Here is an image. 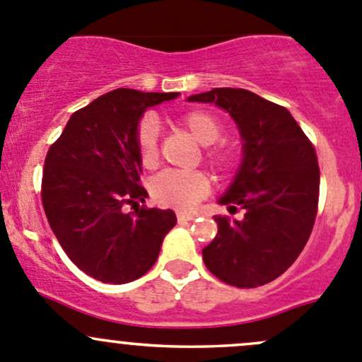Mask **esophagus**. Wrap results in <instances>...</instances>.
<instances>
[{
    "label": "esophagus",
    "mask_w": 362,
    "mask_h": 362,
    "mask_svg": "<svg viewBox=\"0 0 362 362\" xmlns=\"http://www.w3.org/2000/svg\"><path fill=\"white\" fill-rule=\"evenodd\" d=\"M176 216H177V221H180V223H182V221L193 220V218H195L197 214L195 213H182V211H180V213H177Z\"/></svg>",
    "instance_id": "obj_1"
}]
</instances>
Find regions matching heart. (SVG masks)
Here are the masks:
<instances>
[{
	"instance_id": "b5f03b06",
	"label": "heart",
	"mask_w": 362,
	"mask_h": 362,
	"mask_svg": "<svg viewBox=\"0 0 362 362\" xmlns=\"http://www.w3.org/2000/svg\"><path fill=\"white\" fill-rule=\"evenodd\" d=\"M180 123L199 144L207 146L204 156L218 174H227L241 162V149L234 142H218L223 124L209 110L192 109L181 114ZM214 146H211L210 144ZM135 146L142 165L151 169L158 163L160 124L153 114H144L135 127ZM209 177L200 170H163L151 180L149 189L156 202L176 209H189L209 193Z\"/></svg>"
}]
</instances>
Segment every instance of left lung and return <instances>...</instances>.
Listing matches in <instances>:
<instances>
[{
	"label": "left lung",
	"instance_id": "left-lung-1",
	"mask_svg": "<svg viewBox=\"0 0 362 362\" xmlns=\"http://www.w3.org/2000/svg\"><path fill=\"white\" fill-rule=\"evenodd\" d=\"M188 100L227 110L243 139L241 167L218 202L245 216H214L218 234L202 250L204 264L232 287L269 284L296 262L317 218L313 144L285 107L248 89L214 88Z\"/></svg>",
	"mask_w": 362,
	"mask_h": 362
}]
</instances>
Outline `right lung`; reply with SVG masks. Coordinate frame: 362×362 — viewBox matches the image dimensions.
<instances>
[{
    "mask_svg": "<svg viewBox=\"0 0 362 362\" xmlns=\"http://www.w3.org/2000/svg\"><path fill=\"white\" fill-rule=\"evenodd\" d=\"M176 96L127 88L105 93L71 114L45 156L42 204L49 225L68 259L103 284L148 273L176 225L173 209L123 211L148 197L135 127L148 107Z\"/></svg>",
    "mask_w": 362,
    "mask_h": 362,
    "instance_id": "obj_1",
    "label": "right lung"
}]
</instances>
